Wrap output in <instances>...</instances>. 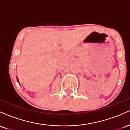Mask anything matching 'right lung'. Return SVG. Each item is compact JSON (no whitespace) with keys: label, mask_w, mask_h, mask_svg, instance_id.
<instances>
[{"label":"right lung","mask_w":130,"mask_h":130,"mask_svg":"<svg viewBox=\"0 0 130 130\" xmlns=\"http://www.w3.org/2000/svg\"><path fill=\"white\" fill-rule=\"evenodd\" d=\"M16 78H17V81L18 82V83H19V79H18V77H16Z\"/></svg>","instance_id":"add662e5"}]
</instances>
